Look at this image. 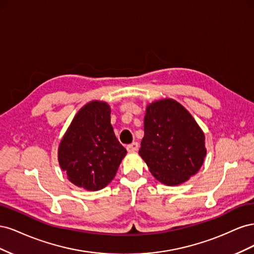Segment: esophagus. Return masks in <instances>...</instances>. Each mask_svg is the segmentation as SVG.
Listing matches in <instances>:
<instances>
[{"label":"esophagus","instance_id":"34e87169","mask_svg":"<svg viewBox=\"0 0 254 254\" xmlns=\"http://www.w3.org/2000/svg\"><path fill=\"white\" fill-rule=\"evenodd\" d=\"M137 148H139V144H137L136 142H132L131 144L126 146V149L128 150V152H134L137 150Z\"/></svg>","mask_w":254,"mask_h":254}]
</instances>
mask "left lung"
<instances>
[{"label":"left lung","instance_id":"obj_1","mask_svg":"<svg viewBox=\"0 0 254 254\" xmlns=\"http://www.w3.org/2000/svg\"><path fill=\"white\" fill-rule=\"evenodd\" d=\"M204 140L195 119L175 99L146 107L139 155L161 183L178 186L197 174L206 156Z\"/></svg>","mask_w":254,"mask_h":254}]
</instances>
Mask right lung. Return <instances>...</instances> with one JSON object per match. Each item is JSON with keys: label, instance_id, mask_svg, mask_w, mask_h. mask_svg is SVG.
<instances>
[{"label": "right lung", "instance_id": "1", "mask_svg": "<svg viewBox=\"0 0 254 254\" xmlns=\"http://www.w3.org/2000/svg\"><path fill=\"white\" fill-rule=\"evenodd\" d=\"M106 102L92 101L76 113L58 147V162L76 187L99 190L112 181L127 150L111 125Z\"/></svg>", "mask_w": 254, "mask_h": 254}]
</instances>
